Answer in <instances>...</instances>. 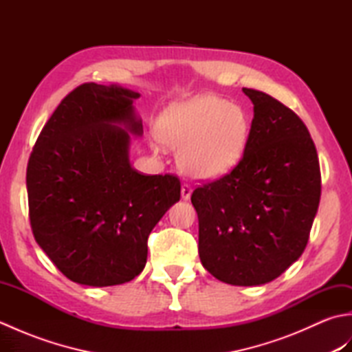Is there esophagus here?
Returning a JSON list of instances; mask_svg holds the SVG:
<instances>
[{
  "mask_svg": "<svg viewBox=\"0 0 352 352\" xmlns=\"http://www.w3.org/2000/svg\"><path fill=\"white\" fill-rule=\"evenodd\" d=\"M190 195H192V186L189 183H183L182 184V198L189 199Z\"/></svg>",
  "mask_w": 352,
  "mask_h": 352,
  "instance_id": "esophagus-1",
  "label": "esophagus"
}]
</instances>
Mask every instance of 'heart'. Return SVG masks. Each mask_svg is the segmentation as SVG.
<instances>
[{
	"mask_svg": "<svg viewBox=\"0 0 352 352\" xmlns=\"http://www.w3.org/2000/svg\"><path fill=\"white\" fill-rule=\"evenodd\" d=\"M248 134L250 121L243 109L210 94L170 104L155 125V136L163 145L180 149V168L204 180L236 166Z\"/></svg>",
	"mask_w": 352,
	"mask_h": 352,
	"instance_id": "b5f03b06",
	"label": "heart"
}]
</instances>
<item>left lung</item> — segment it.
Wrapping results in <instances>:
<instances>
[{"label": "left lung", "mask_w": 352, "mask_h": 352, "mask_svg": "<svg viewBox=\"0 0 352 352\" xmlns=\"http://www.w3.org/2000/svg\"><path fill=\"white\" fill-rule=\"evenodd\" d=\"M254 118L243 155L228 174L198 186L199 258L233 286L275 280L301 257L320 199L316 146L294 110L243 87Z\"/></svg>", "instance_id": "1"}]
</instances>
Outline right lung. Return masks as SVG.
I'll list each match as a JSON object with an SVG mask.
<instances>
[{
	"mask_svg": "<svg viewBox=\"0 0 352 352\" xmlns=\"http://www.w3.org/2000/svg\"><path fill=\"white\" fill-rule=\"evenodd\" d=\"M121 86L85 83L43 125L27 166L33 236L66 278L104 287L144 271L148 236L180 199V178L145 175L129 162V133L142 134Z\"/></svg>",
	"mask_w": 352,
	"mask_h": 352,
	"instance_id": "right-lung-1",
	"label": "right lung"
}]
</instances>
